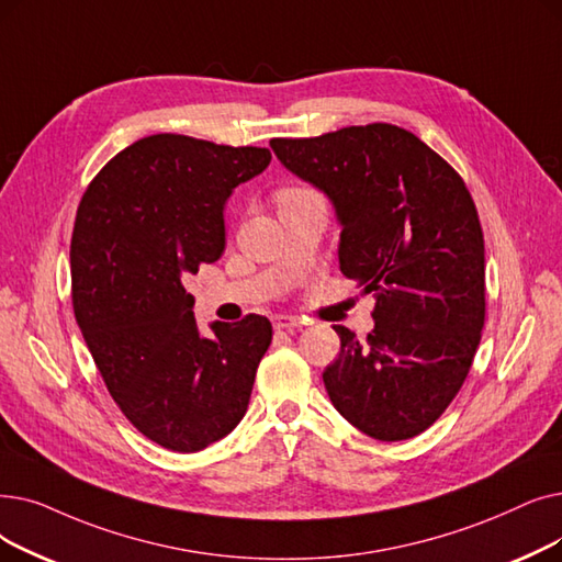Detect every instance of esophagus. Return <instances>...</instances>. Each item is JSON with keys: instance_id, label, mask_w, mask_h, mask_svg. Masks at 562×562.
Returning <instances> with one entry per match:
<instances>
[{"instance_id": "34e87169", "label": "esophagus", "mask_w": 562, "mask_h": 562, "mask_svg": "<svg viewBox=\"0 0 562 562\" xmlns=\"http://www.w3.org/2000/svg\"><path fill=\"white\" fill-rule=\"evenodd\" d=\"M301 326V322L296 319V316H289V314H278L273 319V328L280 333H294L296 328Z\"/></svg>"}]
</instances>
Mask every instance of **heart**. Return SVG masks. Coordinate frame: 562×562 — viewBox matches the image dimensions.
Segmentation results:
<instances>
[{
	"instance_id": "heart-1",
	"label": "heart",
	"mask_w": 562,
	"mask_h": 562,
	"mask_svg": "<svg viewBox=\"0 0 562 562\" xmlns=\"http://www.w3.org/2000/svg\"><path fill=\"white\" fill-rule=\"evenodd\" d=\"M307 190H299V188H286V190H282L280 192V198H278V202L280 200H289V198H299V194H305Z\"/></svg>"
}]
</instances>
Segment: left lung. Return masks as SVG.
<instances>
[{"label":"left lung","mask_w":562,"mask_h":562,"mask_svg":"<svg viewBox=\"0 0 562 562\" xmlns=\"http://www.w3.org/2000/svg\"><path fill=\"white\" fill-rule=\"evenodd\" d=\"M271 149L330 200L339 271L376 296L368 341L333 326V406L376 441L418 436L459 393L484 326V238L467 183L390 124L271 139Z\"/></svg>","instance_id":"left-lung-1"}]
</instances>
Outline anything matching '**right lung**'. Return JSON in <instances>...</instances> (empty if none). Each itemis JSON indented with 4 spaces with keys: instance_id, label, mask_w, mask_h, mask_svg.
I'll use <instances>...</instances> for the list:
<instances>
[{
    "instance_id": "right-lung-1",
    "label": "right lung",
    "mask_w": 562,
    "mask_h": 562,
    "mask_svg": "<svg viewBox=\"0 0 562 562\" xmlns=\"http://www.w3.org/2000/svg\"><path fill=\"white\" fill-rule=\"evenodd\" d=\"M271 151L186 135L142 137L95 177L70 238L72 310L110 395L175 452L221 441L246 416L266 316L202 335L183 280L225 250V204Z\"/></svg>"
}]
</instances>
